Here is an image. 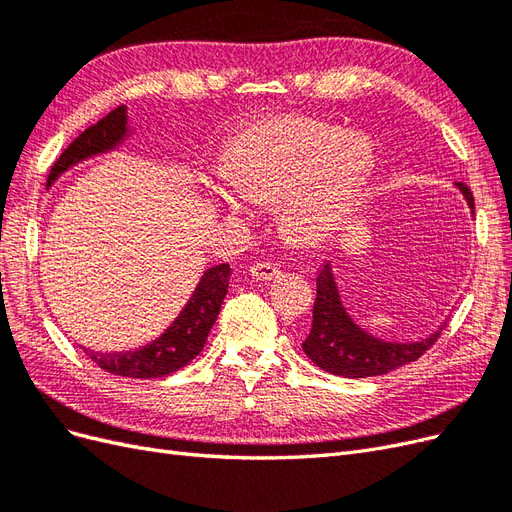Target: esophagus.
<instances>
[{"instance_id":"34e87169","label":"esophagus","mask_w":512,"mask_h":512,"mask_svg":"<svg viewBox=\"0 0 512 512\" xmlns=\"http://www.w3.org/2000/svg\"><path fill=\"white\" fill-rule=\"evenodd\" d=\"M280 267L273 265V262H256L250 267V275L258 282H271L275 277H280Z\"/></svg>"}]
</instances>
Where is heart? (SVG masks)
Here are the masks:
<instances>
[{"mask_svg":"<svg viewBox=\"0 0 512 512\" xmlns=\"http://www.w3.org/2000/svg\"><path fill=\"white\" fill-rule=\"evenodd\" d=\"M374 164L365 136L320 119L282 117L243 132L226 156V179L241 198L275 203L299 239H322L342 224ZM215 207L228 218L243 209L226 192Z\"/></svg>","mask_w":512,"mask_h":512,"instance_id":"1","label":"heart"}]
</instances>
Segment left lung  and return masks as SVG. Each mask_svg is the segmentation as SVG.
Returning a JSON list of instances; mask_svg holds the SVG:
<instances>
[{"label": "left lung", "mask_w": 512, "mask_h": 512, "mask_svg": "<svg viewBox=\"0 0 512 512\" xmlns=\"http://www.w3.org/2000/svg\"><path fill=\"white\" fill-rule=\"evenodd\" d=\"M455 185L474 215V196L468 185ZM444 324L421 342H384L352 320L342 297H339L331 262H324L316 277L312 331L305 337L303 352L327 374L344 378L382 376L416 361L425 350L436 344Z\"/></svg>", "instance_id": "8db88e82"}]
</instances>
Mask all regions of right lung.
I'll return each mask as SVG.
<instances>
[{"label":"right lung","mask_w":512,"mask_h":512,"mask_svg":"<svg viewBox=\"0 0 512 512\" xmlns=\"http://www.w3.org/2000/svg\"><path fill=\"white\" fill-rule=\"evenodd\" d=\"M132 136L128 106H117L113 113L100 119L96 126L87 128L79 138H74L72 145L61 153L46 181V190L70 170L89 158L102 156V153L115 151ZM230 265H215L203 271L200 280L192 292L188 303L183 305L179 316L170 322L160 337L153 339L147 346L123 350V352H96L83 348V352L102 367L108 374L126 376V378H162L170 376L173 371L188 365L194 356L203 350L209 331L215 318L220 314V307L228 292Z\"/></svg>","instance_id":"add662e5"}]
</instances>
